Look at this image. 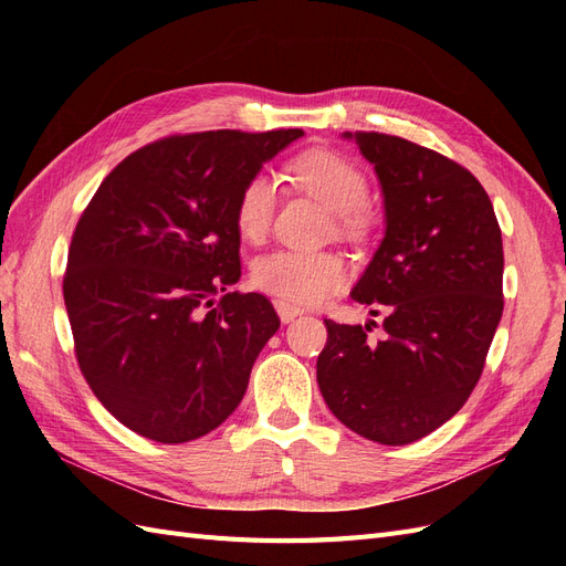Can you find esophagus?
Segmentation results:
<instances>
[{
	"instance_id": "obj_1",
	"label": "esophagus",
	"mask_w": 566,
	"mask_h": 566,
	"mask_svg": "<svg viewBox=\"0 0 566 566\" xmlns=\"http://www.w3.org/2000/svg\"><path fill=\"white\" fill-rule=\"evenodd\" d=\"M276 312H279V316H281V321H283V323L295 321L297 316H302V314H304V310H300V306L290 304V302H285V300H276Z\"/></svg>"
}]
</instances>
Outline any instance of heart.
<instances>
[{
	"mask_svg": "<svg viewBox=\"0 0 566 566\" xmlns=\"http://www.w3.org/2000/svg\"><path fill=\"white\" fill-rule=\"evenodd\" d=\"M304 193L335 214L339 231H358L364 221L368 179L352 160L333 150H306L287 165ZM276 186L266 172L252 175L238 191L233 219L245 241H262L271 227ZM349 281V266L328 250H273L252 264V283L295 304H316Z\"/></svg>",
	"mask_w": 566,
	"mask_h": 566,
	"instance_id": "heart-1",
	"label": "heart"
}]
</instances>
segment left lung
Returning a JSON list of instances; mask_svg holds the SVG:
<instances>
[{"mask_svg":"<svg viewBox=\"0 0 566 566\" xmlns=\"http://www.w3.org/2000/svg\"><path fill=\"white\" fill-rule=\"evenodd\" d=\"M380 181L385 238L352 300L370 325L325 321L316 380L352 432L403 447L468 401L503 316V241L493 205L465 167L378 132H345Z\"/></svg>","mask_w":566,"mask_h":566,"instance_id":"obj_1","label":"left lung"}]
</instances>
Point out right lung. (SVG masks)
Listing matches in <instances>:
<instances>
[{
  "instance_id": "obj_1",
  "label": "right lung",
  "mask_w": 566,
  "mask_h": 566,
  "mask_svg": "<svg viewBox=\"0 0 566 566\" xmlns=\"http://www.w3.org/2000/svg\"><path fill=\"white\" fill-rule=\"evenodd\" d=\"M304 136L235 129L172 136L132 153L80 217L63 279L75 354L96 399L132 432L184 443L243 401L279 331L241 279V186ZM226 297L212 307L213 295Z\"/></svg>"
}]
</instances>
